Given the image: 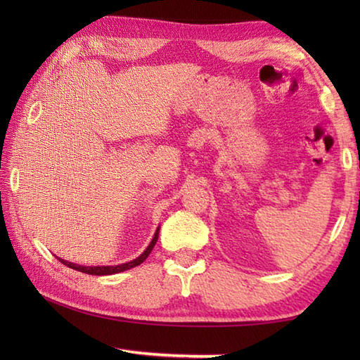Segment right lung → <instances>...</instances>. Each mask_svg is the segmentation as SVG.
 Masks as SVG:
<instances>
[{"mask_svg": "<svg viewBox=\"0 0 360 360\" xmlns=\"http://www.w3.org/2000/svg\"><path fill=\"white\" fill-rule=\"evenodd\" d=\"M158 231H160V227H157L155 233H154V238L150 240L149 246L144 249V252L141 255H138L136 259H133L130 262H127V264H119V265H103V266H85V265H77V264H72V262H68L65 259H60L57 257L60 262H62L63 265L72 268V270H77V271H82V273H87V275H95V276H105V275H115V273H120V271H125V270H130L133 266H138L139 264H143V262L148 259V255L150 254L152 249H154L155 243L158 240Z\"/></svg>", "mask_w": 360, "mask_h": 360, "instance_id": "1", "label": "right lung"}]
</instances>
